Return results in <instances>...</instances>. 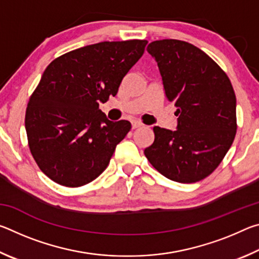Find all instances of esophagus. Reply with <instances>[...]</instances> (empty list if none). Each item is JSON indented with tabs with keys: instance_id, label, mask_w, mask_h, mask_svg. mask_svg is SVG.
Returning a JSON list of instances; mask_svg holds the SVG:
<instances>
[{
	"instance_id": "1",
	"label": "esophagus",
	"mask_w": 259,
	"mask_h": 259,
	"mask_svg": "<svg viewBox=\"0 0 259 259\" xmlns=\"http://www.w3.org/2000/svg\"><path fill=\"white\" fill-rule=\"evenodd\" d=\"M144 124L142 123V122L139 121H133V129H137V128H142Z\"/></svg>"
}]
</instances>
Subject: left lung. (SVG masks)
<instances>
[{
	"label": "left lung",
	"mask_w": 259,
	"mask_h": 259,
	"mask_svg": "<svg viewBox=\"0 0 259 259\" xmlns=\"http://www.w3.org/2000/svg\"><path fill=\"white\" fill-rule=\"evenodd\" d=\"M157 63L169 102L177 107V130L154 126L144 154L164 177L195 183L224 159L236 134V98L226 73L195 46L160 40L147 46Z\"/></svg>",
	"instance_id": "left-lung-1"
}]
</instances>
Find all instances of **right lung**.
I'll return each mask as SVG.
<instances>
[{
  "mask_svg": "<svg viewBox=\"0 0 259 259\" xmlns=\"http://www.w3.org/2000/svg\"><path fill=\"white\" fill-rule=\"evenodd\" d=\"M146 40L100 42L51 61L30 96L25 128L30 153L51 181L67 187L93 182L105 169L129 121H109L99 109L115 96Z\"/></svg>",
  "mask_w": 259,
  "mask_h": 259,
  "instance_id": "right-lung-1",
  "label": "right lung"
}]
</instances>
